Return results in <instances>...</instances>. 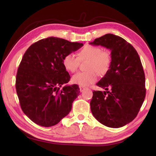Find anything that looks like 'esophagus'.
Instances as JSON below:
<instances>
[{"mask_svg": "<svg viewBox=\"0 0 156 156\" xmlns=\"http://www.w3.org/2000/svg\"><path fill=\"white\" fill-rule=\"evenodd\" d=\"M79 87H80V92H83L84 89H86V87H84V86H80Z\"/></svg>", "mask_w": 156, "mask_h": 156, "instance_id": "esophagus-1", "label": "esophagus"}]
</instances>
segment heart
<instances>
[{"label": "heart", "instance_id": "1", "mask_svg": "<svg viewBox=\"0 0 156 156\" xmlns=\"http://www.w3.org/2000/svg\"><path fill=\"white\" fill-rule=\"evenodd\" d=\"M88 60L87 72H78L73 76L72 81L80 86H87L95 83L98 79V73L105 75L109 71L112 56L108 51H102L99 47L87 44L79 51L78 57L70 53L65 55L62 64L66 70L75 72L78 69L80 60Z\"/></svg>", "mask_w": 156, "mask_h": 156}]
</instances>
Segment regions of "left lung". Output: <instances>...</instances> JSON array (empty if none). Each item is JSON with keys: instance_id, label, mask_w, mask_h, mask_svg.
Here are the masks:
<instances>
[{"instance_id": "left-lung-1", "label": "left lung", "mask_w": 156, "mask_h": 156, "mask_svg": "<svg viewBox=\"0 0 156 156\" xmlns=\"http://www.w3.org/2000/svg\"><path fill=\"white\" fill-rule=\"evenodd\" d=\"M111 51L112 63L97 86L105 91H94L90 102L94 118L102 125L119 128L136 117L143 103L145 76L138 52L125 39L112 34L89 43Z\"/></svg>"}]
</instances>
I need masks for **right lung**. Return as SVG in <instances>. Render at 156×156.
I'll list each match as a JSON object with an SVG mask.
<instances>
[{"instance_id": "1", "label": "right lung", "mask_w": 156, "mask_h": 156, "mask_svg": "<svg viewBox=\"0 0 156 156\" xmlns=\"http://www.w3.org/2000/svg\"><path fill=\"white\" fill-rule=\"evenodd\" d=\"M83 46V43L49 37L31 44L23 55L16 89L23 112L37 125H56L72 110L80 89L72 84L60 89L70 80L62 59Z\"/></svg>"}]
</instances>
